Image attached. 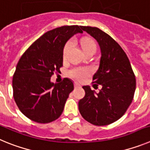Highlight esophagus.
Segmentation results:
<instances>
[{
    "label": "esophagus",
    "instance_id": "obj_1",
    "mask_svg": "<svg viewBox=\"0 0 150 150\" xmlns=\"http://www.w3.org/2000/svg\"><path fill=\"white\" fill-rule=\"evenodd\" d=\"M80 86H81V85L79 84V83H78L77 82H75V83H74V87H75V88H78V87Z\"/></svg>",
    "mask_w": 150,
    "mask_h": 150
}]
</instances>
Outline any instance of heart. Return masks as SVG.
<instances>
[{"instance_id":"b5f03b06","label":"heart","mask_w":150,"mask_h":150,"mask_svg":"<svg viewBox=\"0 0 150 150\" xmlns=\"http://www.w3.org/2000/svg\"><path fill=\"white\" fill-rule=\"evenodd\" d=\"M82 47L84 51V52L91 50H96V44L92 40L89 38H83L81 41ZM72 45V42L69 41L68 43L65 45L64 48L63 56L65 58L67 52H69L70 49ZM90 74V70L88 68H84V67H79V68H75L71 71V75L75 79H77L79 80H83L85 78L88 76Z\"/></svg>"}]
</instances>
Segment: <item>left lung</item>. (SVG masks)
<instances>
[{
	"mask_svg": "<svg viewBox=\"0 0 150 150\" xmlns=\"http://www.w3.org/2000/svg\"><path fill=\"white\" fill-rule=\"evenodd\" d=\"M96 40L100 58L94 83L100 85L98 93L84 86L86 95L79 101V110L85 120L95 125L114 122L126 112L133 100L136 79L128 58L110 36L95 27L81 26Z\"/></svg>",
	"mask_w": 150,
	"mask_h": 150,
	"instance_id": "obj_1",
	"label": "left lung"
}]
</instances>
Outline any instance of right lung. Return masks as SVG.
I'll list each match as a JSON object with an SVG mask.
<instances>
[{"mask_svg":"<svg viewBox=\"0 0 150 150\" xmlns=\"http://www.w3.org/2000/svg\"><path fill=\"white\" fill-rule=\"evenodd\" d=\"M81 26H62L49 30L25 52L13 77V97L21 112L38 123L57 120L63 112L74 83L64 78L51 82L53 72L63 66V50L74 34L83 33Z\"/></svg>","mask_w":150,"mask_h":150,"instance_id":"add662e5","label":"right lung"}]
</instances>
